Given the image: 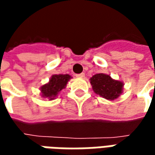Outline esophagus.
Segmentation results:
<instances>
[{"mask_svg":"<svg viewBox=\"0 0 155 155\" xmlns=\"http://www.w3.org/2000/svg\"><path fill=\"white\" fill-rule=\"evenodd\" d=\"M76 77H77V78H84V73H81V74H76Z\"/></svg>","mask_w":155,"mask_h":155,"instance_id":"obj_1","label":"esophagus"}]
</instances>
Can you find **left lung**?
I'll return each instance as SVG.
<instances>
[{
	"label": "left lung",
	"mask_w": 155,
	"mask_h": 155,
	"mask_svg": "<svg viewBox=\"0 0 155 155\" xmlns=\"http://www.w3.org/2000/svg\"><path fill=\"white\" fill-rule=\"evenodd\" d=\"M90 81L94 93L108 101H114L123 93V82L112 79L110 74H96Z\"/></svg>",
	"instance_id": "left-lung-1"
}]
</instances>
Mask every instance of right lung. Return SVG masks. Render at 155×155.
<instances>
[{
  "instance_id": "add662e5",
  "label": "right lung",
  "mask_w": 155,
  "mask_h": 155,
  "mask_svg": "<svg viewBox=\"0 0 155 155\" xmlns=\"http://www.w3.org/2000/svg\"><path fill=\"white\" fill-rule=\"evenodd\" d=\"M70 74H53L50 81L45 84H43L41 90V96L43 98H47L49 101L54 100L57 97L62 90L66 87L68 82L71 79Z\"/></svg>"
}]
</instances>
